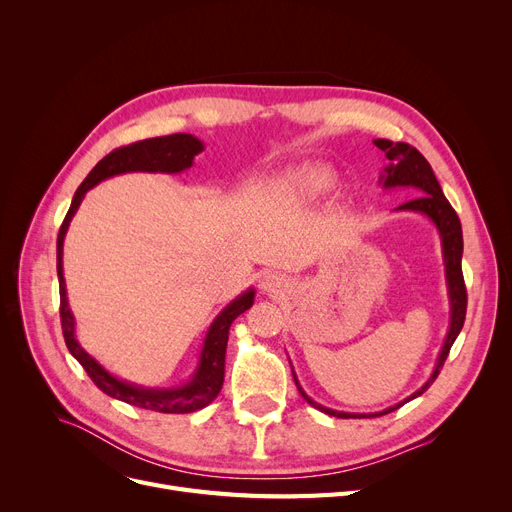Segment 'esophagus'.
<instances>
[{"label":"esophagus","instance_id":"34e87169","mask_svg":"<svg viewBox=\"0 0 512 512\" xmlns=\"http://www.w3.org/2000/svg\"><path fill=\"white\" fill-rule=\"evenodd\" d=\"M284 286H286V280H284V276L278 274V272H263V276H261V280H259V288H261L263 292H267V294H276V292H280Z\"/></svg>","mask_w":512,"mask_h":512}]
</instances>
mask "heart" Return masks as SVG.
<instances>
[{"label":"heart","instance_id":"b5f03b06","mask_svg":"<svg viewBox=\"0 0 512 512\" xmlns=\"http://www.w3.org/2000/svg\"><path fill=\"white\" fill-rule=\"evenodd\" d=\"M284 186L294 195L313 199V197L332 193L336 186V176L324 166L309 164V166H299L292 172H288Z\"/></svg>","mask_w":512,"mask_h":512}]
</instances>
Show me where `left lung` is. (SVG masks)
Listing matches in <instances>:
<instances>
[{
  "label": "left lung",
  "mask_w": 512,
  "mask_h": 512,
  "mask_svg": "<svg viewBox=\"0 0 512 512\" xmlns=\"http://www.w3.org/2000/svg\"><path fill=\"white\" fill-rule=\"evenodd\" d=\"M375 147H380L386 157H388V166L380 174V184L384 191H392V188H413L417 193L415 199L398 205L394 211H409V213H421L425 218L432 222L438 230L440 242H442V259H444V278H446V290H448V305H450V321H448V332L444 338V344L440 348V355L436 361V367L429 375L427 382L415 390L411 396L405 400L396 402V405L384 409V411H375V413H348V411H336L330 407L319 405L315 402L301 386L297 373L292 369V378L294 384H297L301 396L309 402L311 407L317 411L340 417V419H365V417H378V415H388L396 409H400L405 402L421 396L429 386L434 384L438 378V373L450 353V346L454 344L456 336L461 334L463 324H465V313H467V290H465V280H463V270H461V259H463V228L461 220L448 199L442 193V186L432 170V166L427 164V159L411 145L407 143H392L386 139L373 141ZM292 367V365H290Z\"/></svg>",
  "instance_id": "1"
}]
</instances>
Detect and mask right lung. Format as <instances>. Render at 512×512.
Listing matches in <instances>:
<instances>
[{"mask_svg":"<svg viewBox=\"0 0 512 512\" xmlns=\"http://www.w3.org/2000/svg\"><path fill=\"white\" fill-rule=\"evenodd\" d=\"M205 149L203 141H199L193 134L178 132L168 134V137L145 139L139 143H132L128 147L116 149L110 155H105L99 164L89 172V176L76 188L72 197L70 209L64 218V224L58 234V280H60V317H62V332L70 355L85 367L89 378L95 382L99 390L107 396L128 402L132 407L155 411V413H193L209 402L215 400L220 394L224 384V361H226V344H228V330L232 321L253 307L255 303V288H247L240 292L236 299H232L207 328V334L201 344V353L195 371L186 382L172 386V388H157V386H143L134 384L124 378H118L112 371H107L95 357H91L83 344L76 338V319L68 303L66 292V278H64V238L70 228L74 213L83 203L85 195L99 182L128 174V172H161V174H180L193 166L195 155Z\"/></svg>","mask_w":512,"mask_h":512,"instance_id":"right-lung-1","label":"right lung"}]
</instances>
